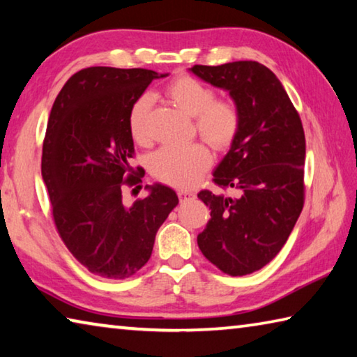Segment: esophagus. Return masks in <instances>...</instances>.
<instances>
[{
    "instance_id": "obj_1",
    "label": "esophagus",
    "mask_w": 357,
    "mask_h": 357,
    "mask_svg": "<svg viewBox=\"0 0 357 357\" xmlns=\"http://www.w3.org/2000/svg\"><path fill=\"white\" fill-rule=\"evenodd\" d=\"M178 197L181 202H187V200H192V198H195V193L189 192V190H179Z\"/></svg>"
}]
</instances>
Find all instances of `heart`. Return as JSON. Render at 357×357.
Returning <instances> with one entry per match:
<instances>
[{
	"mask_svg": "<svg viewBox=\"0 0 357 357\" xmlns=\"http://www.w3.org/2000/svg\"><path fill=\"white\" fill-rule=\"evenodd\" d=\"M174 105L184 113L195 116V129L204 142L217 151L231 146L241 129L239 107L231 99H215V91L206 83L192 75H179L165 89ZM153 96L143 94L134 100L129 110V132L140 144L151 142L149 113ZM213 157L203 143L185 146H164L151 155L149 170L159 183L178 189H190L208 170Z\"/></svg>",
	"mask_w": 357,
	"mask_h": 357,
	"instance_id": "b5f03b06",
	"label": "heart"
}]
</instances>
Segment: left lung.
Here are the masks:
<instances>
[{
    "mask_svg": "<svg viewBox=\"0 0 357 357\" xmlns=\"http://www.w3.org/2000/svg\"><path fill=\"white\" fill-rule=\"evenodd\" d=\"M193 74L229 91L241 129L214 172V184L234 197L202 190L211 220L198 247L228 275H247L285 245L304 206L305 135L279 78L257 61L195 64Z\"/></svg>",
    "mask_w": 357,
    "mask_h": 357,
    "instance_id": "left-lung-1",
    "label": "left lung"
}]
</instances>
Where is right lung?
Listing matches in <instances>:
<instances>
[{
  "mask_svg": "<svg viewBox=\"0 0 357 357\" xmlns=\"http://www.w3.org/2000/svg\"><path fill=\"white\" fill-rule=\"evenodd\" d=\"M162 77L140 68L82 69L66 82L48 118L42 178L53 222L77 261L104 279H128L148 263L157 229L179 203L160 184L132 206L123 202L124 187L144 176L142 167H130L129 110Z\"/></svg>",
  "mask_w": 357,
  "mask_h": 357,
  "instance_id": "obj_1",
  "label": "right lung"
}]
</instances>
